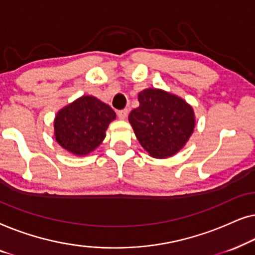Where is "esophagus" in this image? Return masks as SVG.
I'll return each mask as SVG.
<instances>
[{
  "label": "esophagus",
  "mask_w": 255,
  "mask_h": 255,
  "mask_svg": "<svg viewBox=\"0 0 255 255\" xmlns=\"http://www.w3.org/2000/svg\"><path fill=\"white\" fill-rule=\"evenodd\" d=\"M128 115V109H123V110L117 111V116H118V118H120V120H122V121L127 120Z\"/></svg>",
  "instance_id": "obj_1"
}]
</instances>
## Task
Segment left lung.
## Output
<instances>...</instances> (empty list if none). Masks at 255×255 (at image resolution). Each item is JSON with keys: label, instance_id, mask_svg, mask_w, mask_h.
<instances>
[{"label": "left lung", "instance_id": "8db88e82", "mask_svg": "<svg viewBox=\"0 0 255 255\" xmlns=\"http://www.w3.org/2000/svg\"><path fill=\"white\" fill-rule=\"evenodd\" d=\"M138 101L128 122L142 148L156 159L175 155L194 132L193 107L182 97L158 88L144 89Z\"/></svg>", "mask_w": 255, "mask_h": 255}]
</instances>
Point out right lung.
Returning <instances> with one entry per match:
<instances>
[{
	"label": "right lung",
	"mask_w": 255,
	"mask_h": 255,
	"mask_svg": "<svg viewBox=\"0 0 255 255\" xmlns=\"http://www.w3.org/2000/svg\"><path fill=\"white\" fill-rule=\"evenodd\" d=\"M116 113L95 96L79 97L58 111L54 117V138L66 151L76 156L88 155L102 144Z\"/></svg>",
	"instance_id": "obj_1"
}]
</instances>
